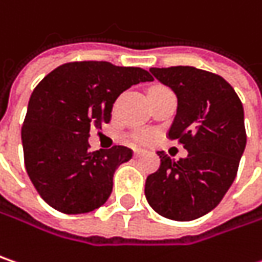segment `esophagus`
<instances>
[{
    "label": "esophagus",
    "instance_id": "34e87169",
    "mask_svg": "<svg viewBox=\"0 0 262 262\" xmlns=\"http://www.w3.org/2000/svg\"><path fill=\"white\" fill-rule=\"evenodd\" d=\"M144 154H145L144 149H135V151H133V156H135V157H141V156H144Z\"/></svg>",
    "mask_w": 262,
    "mask_h": 262
}]
</instances>
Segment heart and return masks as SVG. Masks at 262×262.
<instances>
[{
  "label": "heart",
  "mask_w": 262,
  "mask_h": 262,
  "mask_svg": "<svg viewBox=\"0 0 262 262\" xmlns=\"http://www.w3.org/2000/svg\"><path fill=\"white\" fill-rule=\"evenodd\" d=\"M135 141H138V142H146L148 141V136L146 135H136L135 136Z\"/></svg>",
  "instance_id": "heart-1"
}]
</instances>
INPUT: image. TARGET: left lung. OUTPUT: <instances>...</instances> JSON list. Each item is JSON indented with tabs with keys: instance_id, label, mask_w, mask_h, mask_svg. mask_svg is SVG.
Returning <instances> with one entry per match:
<instances>
[{
	"instance_id": "1",
	"label": "left lung",
	"mask_w": 262,
	"mask_h": 262,
	"mask_svg": "<svg viewBox=\"0 0 262 262\" xmlns=\"http://www.w3.org/2000/svg\"><path fill=\"white\" fill-rule=\"evenodd\" d=\"M178 98L169 138L188 151L172 160L159 151L160 167L146 178L145 197L159 215L192 221L223 200L237 175L246 146L243 105L223 77L194 67L151 68Z\"/></svg>"
}]
</instances>
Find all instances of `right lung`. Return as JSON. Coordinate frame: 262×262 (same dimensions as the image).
Wrapping results in <instances>:
<instances>
[{"label":"right lung","instance_id":"right-lung-1","mask_svg":"<svg viewBox=\"0 0 262 262\" xmlns=\"http://www.w3.org/2000/svg\"><path fill=\"white\" fill-rule=\"evenodd\" d=\"M152 81L149 72L110 62L57 67L34 89L22 126L25 167L42 200L63 213L100 208L113 178L132 149L89 151L90 129L110 123L116 99L129 87Z\"/></svg>","mask_w":262,"mask_h":262}]
</instances>
